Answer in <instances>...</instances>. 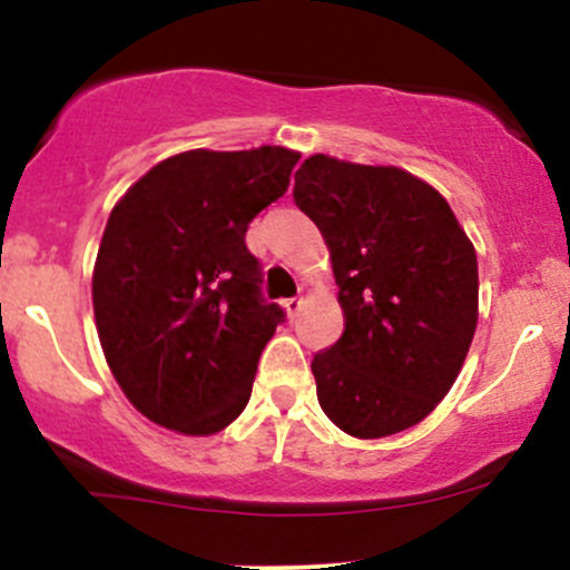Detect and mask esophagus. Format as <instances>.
Masks as SVG:
<instances>
[{"label":"esophagus","instance_id":"34e87169","mask_svg":"<svg viewBox=\"0 0 570 570\" xmlns=\"http://www.w3.org/2000/svg\"><path fill=\"white\" fill-rule=\"evenodd\" d=\"M301 305H303V297H289V301H284V308L289 316H295L297 311H301Z\"/></svg>","mask_w":570,"mask_h":570}]
</instances>
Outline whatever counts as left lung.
Masks as SVG:
<instances>
[{"instance_id":"8db88e82","label":"left lung","mask_w":570,"mask_h":570,"mask_svg":"<svg viewBox=\"0 0 570 570\" xmlns=\"http://www.w3.org/2000/svg\"><path fill=\"white\" fill-rule=\"evenodd\" d=\"M295 205L331 250L344 333L316 352V399L361 440L415 426L456 382L478 325V259L451 205L395 166L311 155Z\"/></svg>"}]
</instances>
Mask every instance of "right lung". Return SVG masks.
<instances>
[{
	"label": "right lung",
	"mask_w": 570,
	"mask_h": 570,
	"mask_svg": "<svg viewBox=\"0 0 570 570\" xmlns=\"http://www.w3.org/2000/svg\"><path fill=\"white\" fill-rule=\"evenodd\" d=\"M297 160L286 147L188 149L114 205L92 273L95 325L114 380L158 426L209 436L248 404L284 311L262 297L245 232L286 194Z\"/></svg>",
	"instance_id": "add662e5"
}]
</instances>
